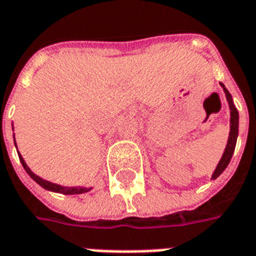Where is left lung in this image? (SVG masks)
<instances>
[{"label":"left lung","mask_w":256,"mask_h":256,"mask_svg":"<svg viewBox=\"0 0 256 256\" xmlns=\"http://www.w3.org/2000/svg\"><path fill=\"white\" fill-rule=\"evenodd\" d=\"M222 88L226 93V98L228 101L230 106V136H228V142H227V146H226V150L223 152V156H222L220 162L215 168V171L212 174V178L211 179H216L218 176L220 175L222 172L224 171L227 166H228L230 160L232 158L234 150H235V146H236V138H238V132H239V114H238V110L234 106L232 96L230 94V92L226 89V86L220 82Z\"/></svg>","instance_id":"8db88e82"}]
</instances>
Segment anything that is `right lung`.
I'll return each mask as SVG.
<instances>
[{
	"label": "right lung",
	"instance_id": "add662e5",
	"mask_svg": "<svg viewBox=\"0 0 256 256\" xmlns=\"http://www.w3.org/2000/svg\"><path fill=\"white\" fill-rule=\"evenodd\" d=\"M13 138H14V134H13ZM14 144H16V140H14ZM16 148H17V144H16ZM18 158L21 164H22L24 170L26 171L28 175L30 176L36 183L40 184L41 187L48 190V191L58 192V194H64V195H78V194H84V192H88L89 190H92V188H85V187H62V186H60V184H54V183H50V182H48V180H44L42 178H40V176H37L36 174L32 172L30 168L28 167L26 163H25V160H24L22 156L20 155V152H18Z\"/></svg>",
	"mask_w": 256,
	"mask_h": 256
}]
</instances>
